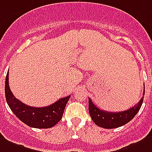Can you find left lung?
Returning a JSON list of instances; mask_svg holds the SVG:
<instances>
[{
	"mask_svg": "<svg viewBox=\"0 0 152 152\" xmlns=\"http://www.w3.org/2000/svg\"><path fill=\"white\" fill-rule=\"evenodd\" d=\"M145 93V87L143 89V96ZM88 111L90 114L91 118L94 123L100 127L105 128V129H113L123 125L126 124L135 116L139 112L140 108L142 106L143 102V96L139 101L137 104L134 105L133 107L127 110L122 111V112H108V111L100 110L96 107L93 102L88 98Z\"/></svg>",
	"mask_w": 152,
	"mask_h": 152,
	"instance_id": "1",
	"label": "left lung"
}]
</instances>
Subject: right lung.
<instances>
[{
	"label": "right lung",
	"instance_id": "obj_1",
	"mask_svg": "<svg viewBox=\"0 0 152 152\" xmlns=\"http://www.w3.org/2000/svg\"><path fill=\"white\" fill-rule=\"evenodd\" d=\"M5 98L13 113L30 127L47 129L56 126L63 117L66 104L71 96H65L46 107L29 106L13 96L9 85V72L5 77Z\"/></svg>",
	"mask_w": 152,
	"mask_h": 152
}]
</instances>
